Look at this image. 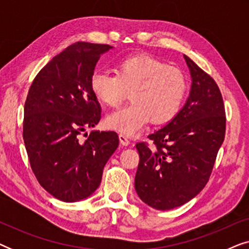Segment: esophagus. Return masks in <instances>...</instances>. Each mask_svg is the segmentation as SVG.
Masks as SVG:
<instances>
[{
  "instance_id": "esophagus-1",
  "label": "esophagus",
  "mask_w": 249,
  "mask_h": 249,
  "mask_svg": "<svg viewBox=\"0 0 249 249\" xmlns=\"http://www.w3.org/2000/svg\"><path fill=\"white\" fill-rule=\"evenodd\" d=\"M119 139H120V142L122 146H128L129 144H130V141H129L128 136H125L124 134L119 135Z\"/></svg>"
}]
</instances>
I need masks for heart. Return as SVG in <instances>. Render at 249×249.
<instances>
[{
	"instance_id": "1",
	"label": "heart",
	"mask_w": 249,
	"mask_h": 249,
	"mask_svg": "<svg viewBox=\"0 0 249 249\" xmlns=\"http://www.w3.org/2000/svg\"><path fill=\"white\" fill-rule=\"evenodd\" d=\"M89 88L96 100L107 107H117L130 90V103L108 114L105 124L132 135L149 120L154 124L172 120L185 102L188 81L178 68L149 55H134L118 63L117 74L95 71Z\"/></svg>"
}]
</instances>
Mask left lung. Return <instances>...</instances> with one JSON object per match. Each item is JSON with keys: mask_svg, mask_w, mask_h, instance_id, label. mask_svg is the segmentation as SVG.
<instances>
[{"mask_svg": "<svg viewBox=\"0 0 249 249\" xmlns=\"http://www.w3.org/2000/svg\"><path fill=\"white\" fill-rule=\"evenodd\" d=\"M192 76L189 97L179 113L146 142H138L135 189L156 210L181 206L209 181L226 135L222 95L210 74L183 55Z\"/></svg>", "mask_w": 249, "mask_h": 249, "instance_id": "left-lung-1", "label": "left lung"}]
</instances>
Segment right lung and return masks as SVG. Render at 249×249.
I'll return each instance as SVG.
<instances>
[{
	"mask_svg": "<svg viewBox=\"0 0 249 249\" xmlns=\"http://www.w3.org/2000/svg\"><path fill=\"white\" fill-rule=\"evenodd\" d=\"M107 44L77 42L37 73L25 103L23 142L34 175L62 202L89 197L100 186L104 165L119 146L114 131L81 132L101 119L89 80Z\"/></svg>",
	"mask_w": 249,
	"mask_h": 249,
	"instance_id": "1",
	"label": "right lung"
}]
</instances>
